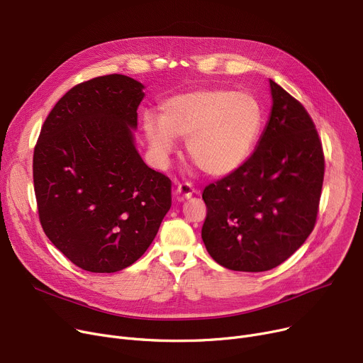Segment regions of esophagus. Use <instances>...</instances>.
Here are the masks:
<instances>
[{
  "instance_id": "esophagus-1",
  "label": "esophagus",
  "mask_w": 363,
  "mask_h": 363,
  "mask_svg": "<svg viewBox=\"0 0 363 363\" xmlns=\"http://www.w3.org/2000/svg\"><path fill=\"white\" fill-rule=\"evenodd\" d=\"M194 192H196V188L191 182H182V184H178V186H177V196L179 200L192 197Z\"/></svg>"
}]
</instances>
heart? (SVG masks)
<instances>
[{"mask_svg":"<svg viewBox=\"0 0 363 363\" xmlns=\"http://www.w3.org/2000/svg\"><path fill=\"white\" fill-rule=\"evenodd\" d=\"M264 127V109L251 93L230 87H201L169 96L160 116L147 112L143 128L159 162L186 138V152L200 171L225 177L252 155Z\"/></svg>","mask_w":363,"mask_h":363,"instance_id":"1","label":"heart"}]
</instances>
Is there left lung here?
<instances>
[{
  "instance_id": "1",
  "label": "left lung",
  "mask_w": 363,
  "mask_h": 363,
  "mask_svg": "<svg viewBox=\"0 0 363 363\" xmlns=\"http://www.w3.org/2000/svg\"><path fill=\"white\" fill-rule=\"evenodd\" d=\"M273 108L258 147L203 191L201 229L211 258L235 272H267L291 257L315 228L324 152L312 118L270 80Z\"/></svg>"
}]
</instances>
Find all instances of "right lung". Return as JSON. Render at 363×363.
<instances>
[{"instance_id": "right-lung-1", "label": "right lung", "mask_w": 363, "mask_h": 363, "mask_svg": "<svg viewBox=\"0 0 363 363\" xmlns=\"http://www.w3.org/2000/svg\"><path fill=\"white\" fill-rule=\"evenodd\" d=\"M143 84L94 77L69 89L42 125L33 152L39 222L77 267L115 273L153 242L172 204V182L134 147Z\"/></svg>"}]
</instances>
